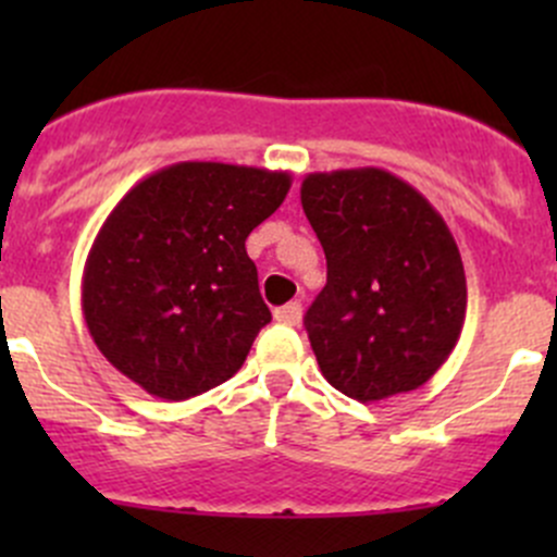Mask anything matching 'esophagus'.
<instances>
[{"label":"esophagus","mask_w":557,"mask_h":557,"mask_svg":"<svg viewBox=\"0 0 557 557\" xmlns=\"http://www.w3.org/2000/svg\"><path fill=\"white\" fill-rule=\"evenodd\" d=\"M274 320L283 325H299L301 323V305L299 301H288L285 307L274 310Z\"/></svg>","instance_id":"1"}]
</instances>
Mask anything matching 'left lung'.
Listing matches in <instances>:
<instances>
[{"instance_id": "left-lung-1", "label": "left lung", "mask_w": 557, "mask_h": 557, "mask_svg": "<svg viewBox=\"0 0 557 557\" xmlns=\"http://www.w3.org/2000/svg\"><path fill=\"white\" fill-rule=\"evenodd\" d=\"M301 207L325 252L305 314L323 377L356 401L429 383L466 320V274L445 218L396 174L312 172Z\"/></svg>"}]
</instances>
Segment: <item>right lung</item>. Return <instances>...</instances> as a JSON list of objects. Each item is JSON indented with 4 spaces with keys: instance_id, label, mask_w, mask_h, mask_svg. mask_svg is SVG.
Here are the masks:
<instances>
[{
    "instance_id": "right-lung-1",
    "label": "right lung",
    "mask_w": 557,
    "mask_h": 557,
    "mask_svg": "<svg viewBox=\"0 0 557 557\" xmlns=\"http://www.w3.org/2000/svg\"><path fill=\"white\" fill-rule=\"evenodd\" d=\"M288 188V172L180 161L117 201L86 258L83 314L123 377L183 401L239 372L272 320L245 239Z\"/></svg>"
}]
</instances>
